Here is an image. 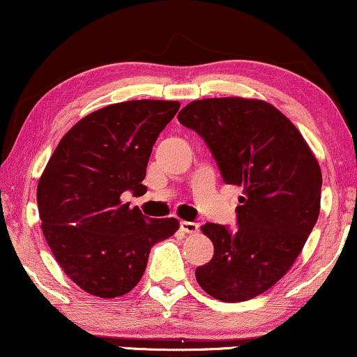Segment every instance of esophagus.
<instances>
[{"label": "esophagus", "mask_w": 357, "mask_h": 357, "mask_svg": "<svg viewBox=\"0 0 357 357\" xmlns=\"http://www.w3.org/2000/svg\"><path fill=\"white\" fill-rule=\"evenodd\" d=\"M199 228H200V225L197 222H185V220H183V222H180V230L185 231V233H197L199 231Z\"/></svg>", "instance_id": "esophagus-1"}]
</instances>
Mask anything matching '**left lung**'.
<instances>
[{"label": "left lung", "instance_id": "1", "mask_svg": "<svg viewBox=\"0 0 357 357\" xmlns=\"http://www.w3.org/2000/svg\"><path fill=\"white\" fill-rule=\"evenodd\" d=\"M178 122L210 149L223 182L243 187L235 230L205 223L213 258L195 270L220 301L252 300L288 273L319 217L321 169L300 130L265 100H193Z\"/></svg>", "mask_w": 357, "mask_h": 357}]
</instances>
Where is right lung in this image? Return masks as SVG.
I'll use <instances>...</instances> for the list:
<instances>
[{
    "mask_svg": "<svg viewBox=\"0 0 357 357\" xmlns=\"http://www.w3.org/2000/svg\"><path fill=\"white\" fill-rule=\"evenodd\" d=\"M177 100H127L77 122L57 144L38 183L43 233L56 261L86 293L116 298L142 278L151 248L178 230L122 204L142 195L152 147Z\"/></svg>",
    "mask_w": 357,
    "mask_h": 357,
    "instance_id": "add662e5",
    "label": "right lung"
}]
</instances>
